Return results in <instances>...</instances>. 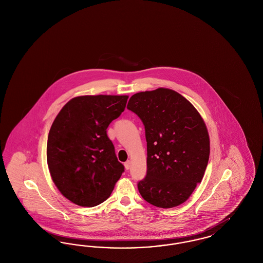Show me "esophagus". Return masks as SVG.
<instances>
[{"label":"esophagus","mask_w":263,"mask_h":263,"mask_svg":"<svg viewBox=\"0 0 263 263\" xmlns=\"http://www.w3.org/2000/svg\"><path fill=\"white\" fill-rule=\"evenodd\" d=\"M124 166H125L126 170H129V168L131 167V161H127V162L124 163Z\"/></svg>","instance_id":"34e87169"}]
</instances>
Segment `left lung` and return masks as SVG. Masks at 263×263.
<instances>
[{
	"label": "left lung",
	"mask_w": 263,
	"mask_h": 263,
	"mask_svg": "<svg viewBox=\"0 0 263 263\" xmlns=\"http://www.w3.org/2000/svg\"><path fill=\"white\" fill-rule=\"evenodd\" d=\"M127 108L145 126L147 175L138 182L141 196L160 208L182 204L201 182L209 161L204 120L185 98L170 88L135 93Z\"/></svg>",
	"instance_id": "1"
}]
</instances>
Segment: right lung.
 Instances as JSON below:
<instances>
[{
  "instance_id": "1",
  "label": "right lung",
  "mask_w": 263,
  "mask_h": 263,
  "mask_svg": "<svg viewBox=\"0 0 263 263\" xmlns=\"http://www.w3.org/2000/svg\"><path fill=\"white\" fill-rule=\"evenodd\" d=\"M128 96H83L68 101L51 126L47 163L68 200L93 207L106 200L124 172L106 134L124 111Z\"/></svg>"
}]
</instances>
